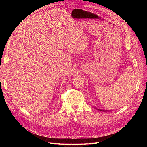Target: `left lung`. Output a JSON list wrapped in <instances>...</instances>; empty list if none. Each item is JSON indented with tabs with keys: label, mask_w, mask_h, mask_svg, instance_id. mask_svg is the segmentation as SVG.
Masks as SVG:
<instances>
[{
	"label": "left lung",
	"mask_w": 147,
	"mask_h": 147,
	"mask_svg": "<svg viewBox=\"0 0 147 147\" xmlns=\"http://www.w3.org/2000/svg\"><path fill=\"white\" fill-rule=\"evenodd\" d=\"M97 110H99V109H97ZM100 110V111H104V110Z\"/></svg>",
	"instance_id": "8db88e82"
}]
</instances>
